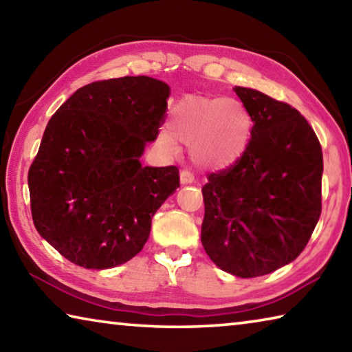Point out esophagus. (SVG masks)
<instances>
[{
  "instance_id": "obj_1",
  "label": "esophagus",
  "mask_w": 352,
  "mask_h": 352,
  "mask_svg": "<svg viewBox=\"0 0 352 352\" xmlns=\"http://www.w3.org/2000/svg\"><path fill=\"white\" fill-rule=\"evenodd\" d=\"M180 182H182V184H192V183H195V178L189 170H182L180 172Z\"/></svg>"
}]
</instances>
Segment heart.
Returning <instances> with one entry per match:
<instances>
[{"label": "heart", "mask_w": 352, "mask_h": 352, "mask_svg": "<svg viewBox=\"0 0 352 352\" xmlns=\"http://www.w3.org/2000/svg\"><path fill=\"white\" fill-rule=\"evenodd\" d=\"M252 127L239 100L189 96L172 110L170 135L162 133V142L172 152L178 151L175 140L189 147L190 162L200 169H223L247 151Z\"/></svg>", "instance_id": "heart-1"}]
</instances>
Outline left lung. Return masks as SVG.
I'll return each instance as SVG.
<instances>
[{
    "label": "left lung",
    "instance_id": "obj_1",
    "mask_svg": "<svg viewBox=\"0 0 352 352\" xmlns=\"http://www.w3.org/2000/svg\"><path fill=\"white\" fill-rule=\"evenodd\" d=\"M234 91L252 116L247 151L201 188V243L219 269L239 278L295 261L321 214L323 153L294 107L253 88Z\"/></svg>",
    "mask_w": 352,
    "mask_h": 352
}]
</instances>
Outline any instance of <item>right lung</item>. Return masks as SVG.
Instances as JSON below:
<instances>
[{
    "label": "right lung",
    "instance_id": "1",
    "mask_svg": "<svg viewBox=\"0 0 352 352\" xmlns=\"http://www.w3.org/2000/svg\"><path fill=\"white\" fill-rule=\"evenodd\" d=\"M170 88L147 76L88 83L45 129L28 183L38 234L83 269H111L138 254L152 217L180 186L175 166L140 158L157 140Z\"/></svg>",
    "mask_w": 352,
    "mask_h": 352
}]
</instances>
